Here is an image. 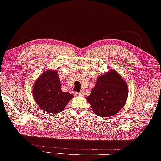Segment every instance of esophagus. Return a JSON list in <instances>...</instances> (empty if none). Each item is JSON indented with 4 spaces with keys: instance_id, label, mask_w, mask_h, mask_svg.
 <instances>
[{
    "instance_id": "1",
    "label": "esophagus",
    "mask_w": 161,
    "mask_h": 161,
    "mask_svg": "<svg viewBox=\"0 0 161 161\" xmlns=\"http://www.w3.org/2000/svg\"><path fill=\"white\" fill-rule=\"evenodd\" d=\"M75 94V95H83L84 94V91H81L80 92H76Z\"/></svg>"
}]
</instances>
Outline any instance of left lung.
Masks as SVG:
<instances>
[{"label": "left lung", "mask_w": 161, "mask_h": 161, "mask_svg": "<svg viewBox=\"0 0 161 161\" xmlns=\"http://www.w3.org/2000/svg\"><path fill=\"white\" fill-rule=\"evenodd\" d=\"M127 96L128 88L125 81L117 72L111 70L97 78L86 100L95 114L110 117L121 110Z\"/></svg>", "instance_id": "8db88e82"}]
</instances>
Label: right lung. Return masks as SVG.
I'll return each mask as SVG.
<instances>
[{
    "label": "right lung",
    "instance_id": "obj_1",
    "mask_svg": "<svg viewBox=\"0 0 161 161\" xmlns=\"http://www.w3.org/2000/svg\"><path fill=\"white\" fill-rule=\"evenodd\" d=\"M33 96L36 104L46 112L57 114L62 111L73 95L61 91L56 70L44 72L34 85Z\"/></svg>",
    "mask_w": 161,
    "mask_h": 161
}]
</instances>
